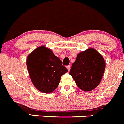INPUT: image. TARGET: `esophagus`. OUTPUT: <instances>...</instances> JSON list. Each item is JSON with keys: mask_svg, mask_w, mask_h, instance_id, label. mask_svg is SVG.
<instances>
[{"mask_svg": "<svg viewBox=\"0 0 124 124\" xmlns=\"http://www.w3.org/2000/svg\"><path fill=\"white\" fill-rule=\"evenodd\" d=\"M66 68H67V69H68V71L70 70V65H68V66H66Z\"/></svg>", "mask_w": 124, "mask_h": 124, "instance_id": "1", "label": "esophagus"}]
</instances>
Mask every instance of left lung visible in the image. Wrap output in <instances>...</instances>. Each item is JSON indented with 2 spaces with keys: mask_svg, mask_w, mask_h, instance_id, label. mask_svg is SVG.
<instances>
[{
  "mask_svg": "<svg viewBox=\"0 0 124 124\" xmlns=\"http://www.w3.org/2000/svg\"><path fill=\"white\" fill-rule=\"evenodd\" d=\"M106 68L102 55L93 48H89L77 55L69 74L76 85L85 92L94 89L101 80Z\"/></svg>",
  "mask_w": 124,
  "mask_h": 124,
  "instance_id": "1",
  "label": "left lung"
}]
</instances>
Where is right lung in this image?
<instances>
[{"label":"right lung","mask_w":124,"mask_h":124,"mask_svg":"<svg viewBox=\"0 0 124 124\" xmlns=\"http://www.w3.org/2000/svg\"><path fill=\"white\" fill-rule=\"evenodd\" d=\"M27 66L34 86L45 93L55 90L59 85L61 76L68 72L59 58L44 46H39L29 54Z\"/></svg>","instance_id":"obj_1"}]
</instances>
